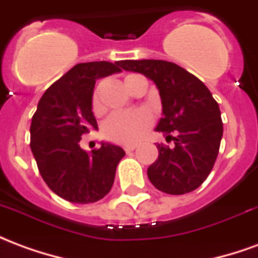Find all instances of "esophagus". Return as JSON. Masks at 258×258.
Returning a JSON list of instances; mask_svg holds the SVG:
<instances>
[{"label": "esophagus", "mask_w": 258, "mask_h": 258, "mask_svg": "<svg viewBox=\"0 0 258 258\" xmlns=\"http://www.w3.org/2000/svg\"><path fill=\"white\" fill-rule=\"evenodd\" d=\"M135 148H137L135 145H127V146H124V151L127 152V153H131V152L134 151Z\"/></svg>", "instance_id": "1"}]
</instances>
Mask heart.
Listing matches in <instances>:
<instances>
[{
  "label": "heart",
  "instance_id": "heart-1",
  "mask_svg": "<svg viewBox=\"0 0 258 258\" xmlns=\"http://www.w3.org/2000/svg\"><path fill=\"white\" fill-rule=\"evenodd\" d=\"M137 74H130L125 77V84L130 79H133ZM92 112L95 114H101L103 112V105L101 102V87L98 85L92 94L91 101ZM152 116L146 110H134L127 113H113L107 118L102 133L105 138L120 145H135L138 144L152 127Z\"/></svg>",
  "mask_w": 258,
  "mask_h": 258
}]
</instances>
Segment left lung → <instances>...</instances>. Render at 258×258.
<instances>
[{"mask_svg":"<svg viewBox=\"0 0 258 258\" xmlns=\"http://www.w3.org/2000/svg\"><path fill=\"white\" fill-rule=\"evenodd\" d=\"M121 68L142 73L156 84L163 106L156 131L174 141V148L157 145L159 157L148 168L149 181L168 195L199 188L213 170L222 138L221 112L209 88L167 60H123Z\"/></svg>","mask_w":258,"mask_h":258,"instance_id":"8db88e82","label":"left lung"}]
</instances>
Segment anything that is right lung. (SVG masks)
I'll return each mask as SVG.
<instances>
[{"label":"right lung","mask_w":258,"mask_h":258,"mask_svg":"<svg viewBox=\"0 0 258 258\" xmlns=\"http://www.w3.org/2000/svg\"><path fill=\"white\" fill-rule=\"evenodd\" d=\"M118 72L120 60L76 64L44 92L31 118L30 148L38 171L53 194L72 203L87 205L106 196L125 155L105 142L91 153L80 146L83 135L98 130L91 106L95 81Z\"/></svg>","instance_id":"obj_1"}]
</instances>
